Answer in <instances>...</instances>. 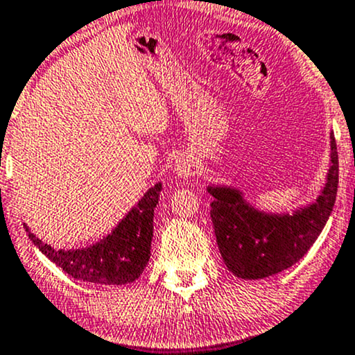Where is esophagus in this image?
<instances>
[{"mask_svg":"<svg viewBox=\"0 0 355 355\" xmlns=\"http://www.w3.org/2000/svg\"><path fill=\"white\" fill-rule=\"evenodd\" d=\"M198 166L196 161H194L193 156H188V154H182V156L176 157V162H174V174L179 179H188L196 173Z\"/></svg>","mask_w":355,"mask_h":355,"instance_id":"34e87169","label":"esophagus"}]
</instances>
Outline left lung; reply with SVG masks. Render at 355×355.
<instances>
[{
	"label": "left lung",
	"instance_id": "obj_1",
	"mask_svg": "<svg viewBox=\"0 0 355 355\" xmlns=\"http://www.w3.org/2000/svg\"><path fill=\"white\" fill-rule=\"evenodd\" d=\"M338 184V157L330 132V162L318 196L284 213L258 209L231 184H208L211 221L226 268L243 280H261L295 265L324 230Z\"/></svg>",
	"mask_w": 355,
	"mask_h": 355
}]
</instances>
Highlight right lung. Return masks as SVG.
<instances>
[{
	"label": "right lung",
	"instance_id": "right-lung-1",
	"mask_svg": "<svg viewBox=\"0 0 355 355\" xmlns=\"http://www.w3.org/2000/svg\"><path fill=\"white\" fill-rule=\"evenodd\" d=\"M162 182H156L107 236L85 248L63 250L43 243L23 225L33 245L70 277L97 285L132 284L144 272L150 258L154 233V209Z\"/></svg>",
	"mask_w": 355,
	"mask_h": 355
}]
</instances>
